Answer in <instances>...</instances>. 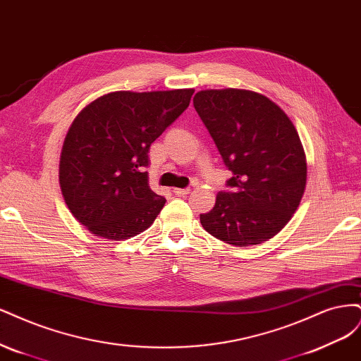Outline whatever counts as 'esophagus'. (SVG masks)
<instances>
[{
    "mask_svg": "<svg viewBox=\"0 0 361 361\" xmlns=\"http://www.w3.org/2000/svg\"><path fill=\"white\" fill-rule=\"evenodd\" d=\"M172 192L176 193L177 196H185V195L190 193V189H173Z\"/></svg>",
    "mask_w": 361,
    "mask_h": 361,
    "instance_id": "esophagus-1",
    "label": "esophagus"
}]
</instances>
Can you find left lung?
Masks as SVG:
<instances>
[{
    "label": "left lung",
    "instance_id": "obj_1",
    "mask_svg": "<svg viewBox=\"0 0 361 361\" xmlns=\"http://www.w3.org/2000/svg\"><path fill=\"white\" fill-rule=\"evenodd\" d=\"M195 109L226 168L231 192H219L204 229L237 247L281 232L305 195L307 161L295 126L274 102L243 88L202 90Z\"/></svg>",
    "mask_w": 361,
    "mask_h": 361
}]
</instances>
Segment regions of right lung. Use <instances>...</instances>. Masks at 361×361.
I'll return each mask as SVG.
<instances>
[{
  "label": "right lung",
  "instance_id": "add662e5",
  "mask_svg": "<svg viewBox=\"0 0 361 361\" xmlns=\"http://www.w3.org/2000/svg\"><path fill=\"white\" fill-rule=\"evenodd\" d=\"M193 92L112 91L76 115L58 177L68 210L91 234L121 241L153 225L166 200L148 185L149 145L189 106Z\"/></svg>",
  "mask_w": 361,
  "mask_h": 361
}]
</instances>
